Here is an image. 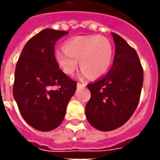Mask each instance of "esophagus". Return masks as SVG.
Returning a JSON list of instances; mask_svg holds the SVG:
<instances>
[{"instance_id":"obj_1","label":"esophagus","mask_w":160,"mask_h":160,"mask_svg":"<svg viewBox=\"0 0 160 160\" xmlns=\"http://www.w3.org/2000/svg\"><path fill=\"white\" fill-rule=\"evenodd\" d=\"M84 87V86H86V83L85 82H78V87Z\"/></svg>"}]
</instances>
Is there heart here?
Returning a JSON list of instances; mask_svg holds the SVG:
<instances>
[{"instance_id": "1", "label": "heart", "mask_w": 160, "mask_h": 160, "mask_svg": "<svg viewBox=\"0 0 160 160\" xmlns=\"http://www.w3.org/2000/svg\"><path fill=\"white\" fill-rule=\"evenodd\" d=\"M113 48L108 38L98 35L79 36L68 39L65 48H57L54 58L63 72L71 75L78 66L82 75L91 78L102 77L111 66Z\"/></svg>"}]
</instances>
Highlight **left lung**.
Returning <instances> with one entry per match:
<instances>
[{
	"instance_id": "1",
	"label": "left lung",
	"mask_w": 160,
	"mask_h": 160,
	"mask_svg": "<svg viewBox=\"0 0 160 160\" xmlns=\"http://www.w3.org/2000/svg\"><path fill=\"white\" fill-rule=\"evenodd\" d=\"M115 44L112 66L108 73L87 86L91 98L85 107L90 124L101 131L122 126L138 108L143 70L136 50L112 32Z\"/></svg>"
}]
</instances>
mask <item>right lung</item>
Here are the masks:
<instances>
[{"mask_svg": "<svg viewBox=\"0 0 160 160\" xmlns=\"http://www.w3.org/2000/svg\"><path fill=\"white\" fill-rule=\"evenodd\" d=\"M67 33L41 31L26 43L16 66L14 98L24 121L39 131L62 123L77 89V82L60 69L54 58L55 43Z\"/></svg>", "mask_w": 160, "mask_h": 160, "instance_id": "right-lung-1", "label": "right lung"}]
</instances>
